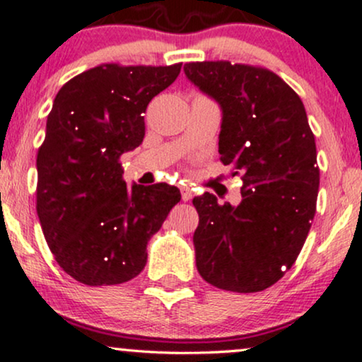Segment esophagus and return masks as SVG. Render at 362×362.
Wrapping results in <instances>:
<instances>
[{
    "label": "esophagus",
    "instance_id": "1",
    "mask_svg": "<svg viewBox=\"0 0 362 362\" xmlns=\"http://www.w3.org/2000/svg\"><path fill=\"white\" fill-rule=\"evenodd\" d=\"M180 192H182V201H190V199H192V190H190L187 185L180 187Z\"/></svg>",
    "mask_w": 362,
    "mask_h": 362
}]
</instances>
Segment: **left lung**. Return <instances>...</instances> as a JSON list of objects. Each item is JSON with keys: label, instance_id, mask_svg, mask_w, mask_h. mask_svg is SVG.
Instances as JSON below:
<instances>
[{"label": "left lung", "instance_id": "left-lung-1", "mask_svg": "<svg viewBox=\"0 0 362 362\" xmlns=\"http://www.w3.org/2000/svg\"><path fill=\"white\" fill-rule=\"evenodd\" d=\"M185 76L223 110L219 155L242 175V202L194 197L195 265L233 293L276 284L300 255L317 211V144L301 98L265 68L187 62Z\"/></svg>", "mask_w": 362, "mask_h": 362}]
</instances>
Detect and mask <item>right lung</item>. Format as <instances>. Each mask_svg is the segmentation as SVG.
<instances>
[{"instance_id":"obj_1","label":"right lung","mask_w":362,"mask_h":362,"mask_svg":"<svg viewBox=\"0 0 362 362\" xmlns=\"http://www.w3.org/2000/svg\"><path fill=\"white\" fill-rule=\"evenodd\" d=\"M180 68L102 64L54 98L37 153V214L54 259L81 284L138 276L149 238L180 201L168 184L127 187L119 161L143 143L148 103Z\"/></svg>"}]
</instances>
